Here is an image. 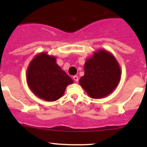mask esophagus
<instances>
[{"label": "esophagus", "mask_w": 147, "mask_h": 147, "mask_svg": "<svg viewBox=\"0 0 147 147\" xmlns=\"http://www.w3.org/2000/svg\"><path fill=\"white\" fill-rule=\"evenodd\" d=\"M78 76H77V75H75V76H73V80L75 81V82H78Z\"/></svg>", "instance_id": "esophagus-1"}]
</instances>
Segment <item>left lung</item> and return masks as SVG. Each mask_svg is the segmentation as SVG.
Returning a JSON list of instances; mask_svg holds the SVG:
<instances>
[{
	"label": "left lung",
	"instance_id": "left-lung-1",
	"mask_svg": "<svg viewBox=\"0 0 147 147\" xmlns=\"http://www.w3.org/2000/svg\"><path fill=\"white\" fill-rule=\"evenodd\" d=\"M84 75L80 79L81 87L89 97L100 99L115 90L121 79V68L115 56L107 50L99 49L86 60Z\"/></svg>",
	"mask_w": 147,
	"mask_h": 147
}]
</instances>
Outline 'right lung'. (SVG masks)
<instances>
[{"label": "right lung", "instance_id": "right-lung-1", "mask_svg": "<svg viewBox=\"0 0 147 147\" xmlns=\"http://www.w3.org/2000/svg\"><path fill=\"white\" fill-rule=\"evenodd\" d=\"M26 80L30 90L47 102L59 100L67 86L73 83L70 77L56 63V57L46 53H39L31 60Z\"/></svg>", "mask_w": 147, "mask_h": 147}]
</instances>
